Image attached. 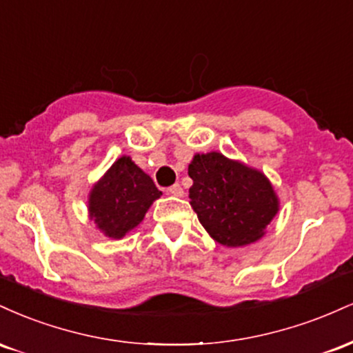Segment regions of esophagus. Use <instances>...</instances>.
<instances>
[{"label": "esophagus", "instance_id": "esophagus-1", "mask_svg": "<svg viewBox=\"0 0 353 353\" xmlns=\"http://www.w3.org/2000/svg\"><path fill=\"white\" fill-rule=\"evenodd\" d=\"M168 192L171 194V196H176V197H182V196H184V189H182L179 184L171 185V188L168 189Z\"/></svg>", "mask_w": 353, "mask_h": 353}]
</instances>
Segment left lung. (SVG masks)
Returning <instances> with one entry per match:
<instances>
[{
    "mask_svg": "<svg viewBox=\"0 0 353 353\" xmlns=\"http://www.w3.org/2000/svg\"><path fill=\"white\" fill-rule=\"evenodd\" d=\"M189 204L217 244L244 247L265 236L281 208L269 177L222 152L194 154Z\"/></svg>",
    "mask_w": 353,
    "mask_h": 353,
    "instance_id": "left-lung-1",
    "label": "left lung"
}]
</instances>
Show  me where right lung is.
<instances>
[{
    "mask_svg": "<svg viewBox=\"0 0 353 353\" xmlns=\"http://www.w3.org/2000/svg\"><path fill=\"white\" fill-rule=\"evenodd\" d=\"M161 196L151 177L131 157L121 156L89 190V221L106 237L123 239Z\"/></svg>",
    "mask_w": 353,
    "mask_h": 353,
    "instance_id": "add662e5",
    "label": "right lung"
}]
</instances>
